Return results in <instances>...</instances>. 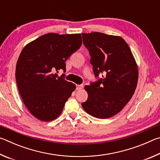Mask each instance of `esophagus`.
Listing matches in <instances>:
<instances>
[{
    "instance_id": "1",
    "label": "esophagus",
    "mask_w": 160,
    "mask_h": 160,
    "mask_svg": "<svg viewBox=\"0 0 160 160\" xmlns=\"http://www.w3.org/2000/svg\"><path fill=\"white\" fill-rule=\"evenodd\" d=\"M82 88H83V85H76L77 90H81Z\"/></svg>"
}]
</instances>
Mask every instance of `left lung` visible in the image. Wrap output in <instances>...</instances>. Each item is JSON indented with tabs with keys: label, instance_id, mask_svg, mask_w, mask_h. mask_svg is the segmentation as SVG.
Here are the masks:
<instances>
[{
	"label": "left lung",
	"instance_id": "obj_1",
	"mask_svg": "<svg viewBox=\"0 0 160 160\" xmlns=\"http://www.w3.org/2000/svg\"><path fill=\"white\" fill-rule=\"evenodd\" d=\"M83 44L91 56L98 82L85 85L88 100L82 107L89 114L108 118L123 109L136 89L138 68L129 46L122 37L101 32L82 34Z\"/></svg>",
	"mask_w": 160,
	"mask_h": 160
}]
</instances>
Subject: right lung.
<instances>
[{
  "label": "right lung",
  "mask_w": 160,
  "mask_h": 160,
  "mask_svg": "<svg viewBox=\"0 0 160 160\" xmlns=\"http://www.w3.org/2000/svg\"><path fill=\"white\" fill-rule=\"evenodd\" d=\"M81 45L80 34L48 33L21 51L16 82L23 103L35 118L51 121L60 116L76 86L57 73L60 69L66 71V60Z\"/></svg>",
  "instance_id": "add662e5"
}]
</instances>
